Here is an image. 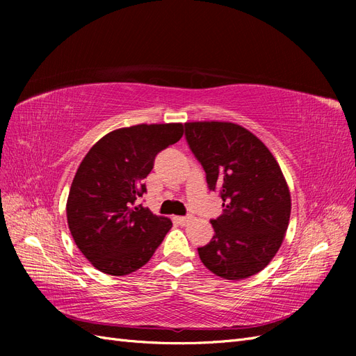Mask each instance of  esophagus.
<instances>
[{
	"instance_id": "esophagus-1",
	"label": "esophagus",
	"mask_w": 356,
	"mask_h": 356,
	"mask_svg": "<svg viewBox=\"0 0 356 356\" xmlns=\"http://www.w3.org/2000/svg\"><path fill=\"white\" fill-rule=\"evenodd\" d=\"M174 220H175V222L179 224V225H186L191 218H190V217H175Z\"/></svg>"
}]
</instances>
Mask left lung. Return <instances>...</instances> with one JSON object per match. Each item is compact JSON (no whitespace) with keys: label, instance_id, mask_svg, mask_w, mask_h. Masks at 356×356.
<instances>
[{"label":"left lung","instance_id":"left-lung-1","mask_svg":"<svg viewBox=\"0 0 356 356\" xmlns=\"http://www.w3.org/2000/svg\"><path fill=\"white\" fill-rule=\"evenodd\" d=\"M186 139L220 191L222 213L213 238L197 248L204 267L229 281L250 277L272 261L291 215L289 188L276 159L248 129L229 122L186 123Z\"/></svg>","mask_w":356,"mask_h":356}]
</instances>
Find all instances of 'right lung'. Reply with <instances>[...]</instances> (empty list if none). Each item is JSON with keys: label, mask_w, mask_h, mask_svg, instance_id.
Returning a JSON list of instances; mask_svg holds the SVG:
<instances>
[{"label": "right lung", "mask_w": 356, "mask_h": 356, "mask_svg": "<svg viewBox=\"0 0 356 356\" xmlns=\"http://www.w3.org/2000/svg\"><path fill=\"white\" fill-rule=\"evenodd\" d=\"M181 123L136 124L106 134L80 163L67 200L75 245L98 270L124 276L149 261L172 227L138 204L161 149L178 143Z\"/></svg>", "instance_id": "add662e5"}]
</instances>
